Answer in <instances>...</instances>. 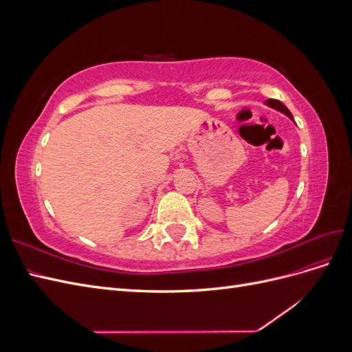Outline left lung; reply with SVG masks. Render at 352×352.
<instances>
[{"mask_svg":"<svg viewBox=\"0 0 352 352\" xmlns=\"http://www.w3.org/2000/svg\"><path fill=\"white\" fill-rule=\"evenodd\" d=\"M265 104H267L269 107H272V109H274V110H278V111L283 113L285 116H287V117H289V119H292V120H294V117H292L291 111L287 110L279 100H273V98H270V100H265Z\"/></svg>","mask_w":352,"mask_h":352,"instance_id":"8db88e82","label":"left lung"}]
</instances>
